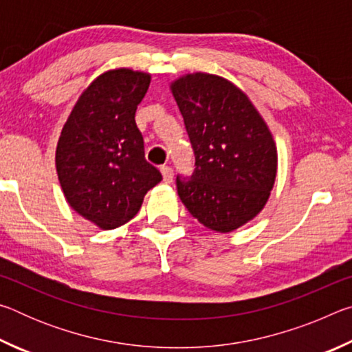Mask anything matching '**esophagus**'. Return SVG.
Segmentation results:
<instances>
[{"mask_svg": "<svg viewBox=\"0 0 352 352\" xmlns=\"http://www.w3.org/2000/svg\"><path fill=\"white\" fill-rule=\"evenodd\" d=\"M162 175H163V182L164 183H170L172 178H174V172L169 168V166H163L162 168Z\"/></svg>", "mask_w": 352, "mask_h": 352, "instance_id": "obj_1", "label": "esophagus"}]
</instances>
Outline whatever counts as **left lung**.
I'll list each match as a JSON object with an SVG mask.
<instances>
[{"instance_id": "1", "label": "left lung", "mask_w": 352, "mask_h": 352, "mask_svg": "<svg viewBox=\"0 0 352 352\" xmlns=\"http://www.w3.org/2000/svg\"><path fill=\"white\" fill-rule=\"evenodd\" d=\"M195 153L194 174L177 178L192 217L231 233L264 210L276 180L278 151L269 126L239 87L225 77L189 73L170 82Z\"/></svg>"}]
</instances>
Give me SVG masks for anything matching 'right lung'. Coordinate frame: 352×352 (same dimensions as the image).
<instances>
[{
  "mask_svg": "<svg viewBox=\"0 0 352 352\" xmlns=\"http://www.w3.org/2000/svg\"><path fill=\"white\" fill-rule=\"evenodd\" d=\"M151 74L130 68L98 76L77 99L56 148L65 199L83 219L113 230L136 216L162 174L144 158L135 111Z\"/></svg>",
  "mask_w": 352,
  "mask_h": 352,
  "instance_id": "obj_1",
  "label": "right lung"
}]
</instances>
